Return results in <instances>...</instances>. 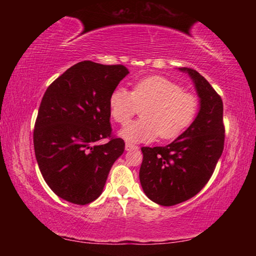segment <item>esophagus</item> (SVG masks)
Segmentation results:
<instances>
[{"instance_id":"esophagus-1","label":"esophagus","mask_w":256,"mask_h":256,"mask_svg":"<svg viewBox=\"0 0 256 256\" xmlns=\"http://www.w3.org/2000/svg\"><path fill=\"white\" fill-rule=\"evenodd\" d=\"M134 149H138V146L132 144H125V150H126V151L134 150Z\"/></svg>"}]
</instances>
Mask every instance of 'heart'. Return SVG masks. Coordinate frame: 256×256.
Instances as JSON below:
<instances>
[{"instance_id": "obj_1", "label": "heart", "mask_w": 256, "mask_h": 256, "mask_svg": "<svg viewBox=\"0 0 256 256\" xmlns=\"http://www.w3.org/2000/svg\"><path fill=\"white\" fill-rule=\"evenodd\" d=\"M110 112L118 124H125L142 108V118L128 123L120 136L128 142H150L158 136L164 140L178 136L198 114V99L184 92L176 82L162 76L144 78L134 84L132 92L123 86L112 90Z\"/></svg>"}]
</instances>
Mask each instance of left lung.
<instances>
[{
    "instance_id": "1",
    "label": "left lung",
    "mask_w": 256,
    "mask_h": 256,
    "mask_svg": "<svg viewBox=\"0 0 256 256\" xmlns=\"http://www.w3.org/2000/svg\"><path fill=\"white\" fill-rule=\"evenodd\" d=\"M200 98L193 123L166 146H142L140 183L151 201L164 206L178 204L200 192L209 182L224 150V125L222 97L204 76L190 68Z\"/></svg>"
}]
</instances>
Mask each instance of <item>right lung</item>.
I'll return each mask as SVG.
<instances>
[{"label": "right lung", "instance_id": "right-lung-1", "mask_svg": "<svg viewBox=\"0 0 256 256\" xmlns=\"http://www.w3.org/2000/svg\"><path fill=\"white\" fill-rule=\"evenodd\" d=\"M128 74L124 66L84 60L60 76L42 99L34 148L42 177L63 200L84 206L100 196L125 144L112 136L110 96ZM108 138L105 145H97Z\"/></svg>", "mask_w": 256, "mask_h": 256}]
</instances>
